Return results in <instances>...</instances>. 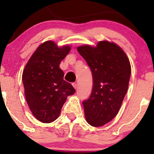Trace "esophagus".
<instances>
[{"label":"esophagus","mask_w":154,"mask_h":154,"mask_svg":"<svg viewBox=\"0 0 154 154\" xmlns=\"http://www.w3.org/2000/svg\"><path fill=\"white\" fill-rule=\"evenodd\" d=\"M72 85H73V87L75 88V89H77V88H78V85H77V83H73V84H72Z\"/></svg>","instance_id":"1"}]
</instances>
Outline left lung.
Returning <instances> with one entry per match:
<instances>
[{"label":"left lung","instance_id":"obj_1","mask_svg":"<svg viewBox=\"0 0 154 154\" xmlns=\"http://www.w3.org/2000/svg\"><path fill=\"white\" fill-rule=\"evenodd\" d=\"M77 51L91 68L93 91L82 102L86 121L100 127L111 121L119 112L128 89L131 74L130 61L119 45L100 41L95 47H77Z\"/></svg>","mask_w":154,"mask_h":154}]
</instances>
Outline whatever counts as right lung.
I'll return each mask as SVG.
<instances>
[{
	"instance_id": "right-lung-1",
	"label": "right lung",
	"mask_w": 154,
	"mask_h": 154,
	"mask_svg": "<svg viewBox=\"0 0 154 154\" xmlns=\"http://www.w3.org/2000/svg\"><path fill=\"white\" fill-rule=\"evenodd\" d=\"M69 45L59 48L53 41L39 46L26 64L22 74L24 94L35 117L51 123L59 117L67 96L75 89L63 79L61 61L69 53Z\"/></svg>"
}]
</instances>
